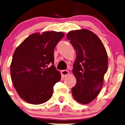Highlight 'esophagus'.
I'll return each instance as SVG.
<instances>
[{
    "mask_svg": "<svg viewBox=\"0 0 125 125\" xmlns=\"http://www.w3.org/2000/svg\"><path fill=\"white\" fill-rule=\"evenodd\" d=\"M61 73H62V75L63 77H66V75H69V71L67 70H62L61 71Z\"/></svg>",
    "mask_w": 125,
    "mask_h": 125,
    "instance_id": "esophagus-1",
    "label": "esophagus"
}]
</instances>
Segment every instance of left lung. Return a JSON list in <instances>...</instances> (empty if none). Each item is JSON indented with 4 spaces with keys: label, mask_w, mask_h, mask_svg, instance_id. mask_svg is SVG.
<instances>
[{
    "label": "left lung",
    "mask_w": 125,
    "mask_h": 125,
    "mask_svg": "<svg viewBox=\"0 0 125 125\" xmlns=\"http://www.w3.org/2000/svg\"><path fill=\"white\" fill-rule=\"evenodd\" d=\"M66 36L77 53L73 69L77 83L72 88L73 96L78 103L87 104L103 86L108 69L107 51L99 38L89 30L70 31Z\"/></svg>",
    "instance_id": "8db88e82"
}]
</instances>
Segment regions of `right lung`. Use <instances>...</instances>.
<instances>
[{"mask_svg":"<svg viewBox=\"0 0 125 125\" xmlns=\"http://www.w3.org/2000/svg\"><path fill=\"white\" fill-rule=\"evenodd\" d=\"M64 36L62 31L34 33L15 49L10 77L18 95L26 102L38 105L52 98L54 86L61 79L53 65L54 50Z\"/></svg>","mask_w":125,"mask_h":125,"instance_id":"obj_1","label":"right lung"}]
</instances>
